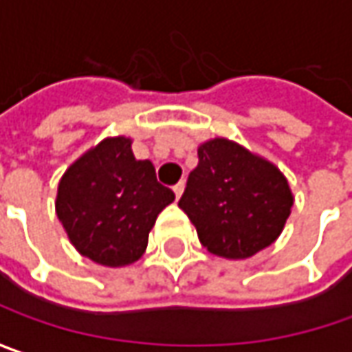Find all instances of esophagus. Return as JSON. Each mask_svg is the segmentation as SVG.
<instances>
[{
  "label": "esophagus",
  "mask_w": 352,
  "mask_h": 352,
  "mask_svg": "<svg viewBox=\"0 0 352 352\" xmlns=\"http://www.w3.org/2000/svg\"><path fill=\"white\" fill-rule=\"evenodd\" d=\"M173 191H175V197H177V199H179V197L183 195V191H185V181H183V179H181V181L177 183L175 187H173Z\"/></svg>",
  "instance_id": "1"
}]
</instances>
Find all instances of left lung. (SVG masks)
<instances>
[{
	"label": "left lung",
	"instance_id": "left-lung-1",
	"mask_svg": "<svg viewBox=\"0 0 352 352\" xmlns=\"http://www.w3.org/2000/svg\"><path fill=\"white\" fill-rule=\"evenodd\" d=\"M197 153L179 206L206 250L244 260L276 242L294 205L282 171L224 138L201 144Z\"/></svg>",
	"mask_w": 352,
	"mask_h": 352
}]
</instances>
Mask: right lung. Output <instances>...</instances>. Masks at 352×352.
Returning a JSON list of instances; mask_svg holds the SVG:
<instances>
[{
    "mask_svg": "<svg viewBox=\"0 0 352 352\" xmlns=\"http://www.w3.org/2000/svg\"><path fill=\"white\" fill-rule=\"evenodd\" d=\"M175 201L149 160H135L131 140L106 138L74 161L58 181L56 217L78 252L122 267L140 260L161 210Z\"/></svg>",
    "mask_w": 352,
    "mask_h": 352,
    "instance_id": "right-lung-1",
    "label": "right lung"
}]
</instances>
